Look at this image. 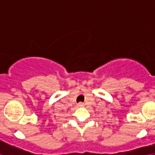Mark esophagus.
Wrapping results in <instances>:
<instances>
[{
    "label": "esophagus",
    "mask_w": 155,
    "mask_h": 155,
    "mask_svg": "<svg viewBox=\"0 0 155 155\" xmlns=\"http://www.w3.org/2000/svg\"><path fill=\"white\" fill-rule=\"evenodd\" d=\"M84 105H85V104H84L83 103H81V102H80V103H78V107H83Z\"/></svg>",
    "instance_id": "obj_1"
}]
</instances>
